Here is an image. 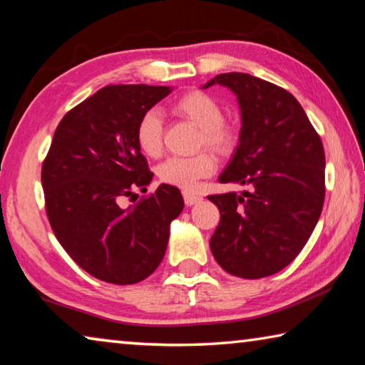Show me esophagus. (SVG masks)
I'll list each match as a JSON object with an SVG mask.
<instances>
[{
  "mask_svg": "<svg viewBox=\"0 0 365 365\" xmlns=\"http://www.w3.org/2000/svg\"><path fill=\"white\" fill-rule=\"evenodd\" d=\"M183 200H185V205L187 206H193L196 203H200L201 196L200 195H195V193H190V192H183Z\"/></svg>",
  "mask_w": 365,
  "mask_h": 365,
  "instance_id": "34e87169",
  "label": "esophagus"
}]
</instances>
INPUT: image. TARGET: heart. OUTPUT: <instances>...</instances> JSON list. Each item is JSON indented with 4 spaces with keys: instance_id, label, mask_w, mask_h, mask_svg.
<instances>
[{
    "instance_id": "1",
    "label": "heart",
    "mask_w": 365,
    "mask_h": 365,
    "mask_svg": "<svg viewBox=\"0 0 365 365\" xmlns=\"http://www.w3.org/2000/svg\"><path fill=\"white\" fill-rule=\"evenodd\" d=\"M172 112L192 121L200 128V146L217 154H229L237 143L234 126L224 121V108L216 97L205 91H188L172 102ZM164 121L158 110H148L138 121L136 143L143 154L155 158L160 154ZM216 160L211 154L200 153L192 158H169L158 167L160 182L183 190H193L201 178L212 175Z\"/></svg>"
}]
</instances>
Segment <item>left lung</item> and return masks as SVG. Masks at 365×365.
I'll return each mask as SVG.
<instances>
[{
	"label": "left lung",
	"instance_id": "8db88e82",
	"mask_svg": "<svg viewBox=\"0 0 365 365\" xmlns=\"http://www.w3.org/2000/svg\"><path fill=\"white\" fill-rule=\"evenodd\" d=\"M227 88L240 108V133L221 183L244 190L211 195L221 221L210 240L229 274L258 279L296 258L320 219L325 151L320 136L287 91L245 73H224L203 86Z\"/></svg>",
	"mask_w": 365,
	"mask_h": 365
}]
</instances>
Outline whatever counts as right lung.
<instances>
[{"label":"right lung","mask_w":365,"mask_h":365,"mask_svg":"<svg viewBox=\"0 0 365 365\" xmlns=\"http://www.w3.org/2000/svg\"><path fill=\"white\" fill-rule=\"evenodd\" d=\"M173 91L169 86H107L63 117L42 167L47 216L58 242L81 268L112 284H135L165 255L170 222L183 210L180 190L160 183L136 206L154 173L136 143V126Z\"/></svg>","instance_id":"obj_1"}]
</instances>
